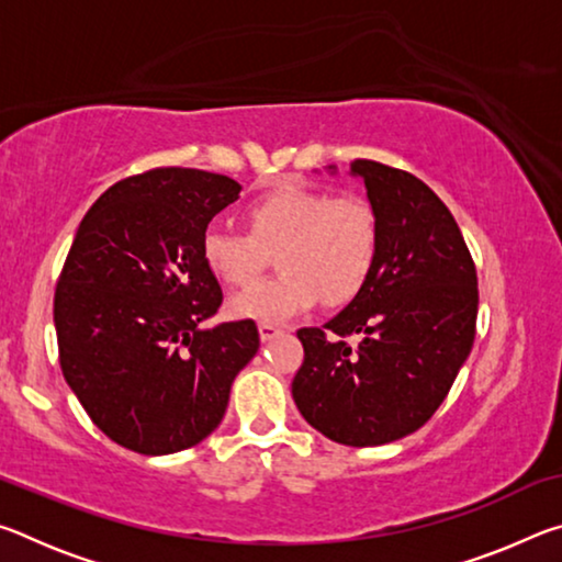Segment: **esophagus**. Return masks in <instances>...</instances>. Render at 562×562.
I'll return each instance as SVG.
<instances>
[{"label": "esophagus", "mask_w": 562, "mask_h": 562, "mask_svg": "<svg viewBox=\"0 0 562 562\" xmlns=\"http://www.w3.org/2000/svg\"><path fill=\"white\" fill-rule=\"evenodd\" d=\"M258 329H260V339H262V341H270V339H274L278 335H282V327L270 325V322H262V325H260Z\"/></svg>", "instance_id": "34e87169"}]
</instances>
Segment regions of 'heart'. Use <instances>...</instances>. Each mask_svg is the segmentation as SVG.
<instances>
[{"instance_id": "1", "label": "heart", "mask_w": 562, "mask_h": 562, "mask_svg": "<svg viewBox=\"0 0 562 562\" xmlns=\"http://www.w3.org/2000/svg\"><path fill=\"white\" fill-rule=\"evenodd\" d=\"M247 233L207 227L201 240L205 268L231 288H247L278 252L280 278L255 284L231 302L233 317L284 322L319 297L331 307L367 288L379 258V221L361 195L280 186L245 207Z\"/></svg>"}]
</instances>
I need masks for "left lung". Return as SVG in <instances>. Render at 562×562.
Here are the masks:
<instances>
[{
	"instance_id": "1",
	"label": "left lung",
	"mask_w": 562,
	"mask_h": 562,
	"mask_svg": "<svg viewBox=\"0 0 562 562\" xmlns=\"http://www.w3.org/2000/svg\"><path fill=\"white\" fill-rule=\"evenodd\" d=\"M351 176L364 180L379 221L376 268L325 327L297 331L304 361L292 396L327 439L382 446L422 429L449 394L473 347L479 278L451 211L424 180L364 158Z\"/></svg>"
}]
</instances>
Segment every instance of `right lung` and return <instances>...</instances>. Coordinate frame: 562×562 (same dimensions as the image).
Here are the masks:
<instances>
[{"mask_svg":"<svg viewBox=\"0 0 562 562\" xmlns=\"http://www.w3.org/2000/svg\"><path fill=\"white\" fill-rule=\"evenodd\" d=\"M237 195L227 176L154 168L111 186L76 231L54 294L61 372L123 449L166 456L201 443L258 355L252 319L201 327L223 302L201 240Z\"/></svg>","mask_w":562,"mask_h":562,"instance_id":"obj_1","label":"right lung"}]
</instances>
